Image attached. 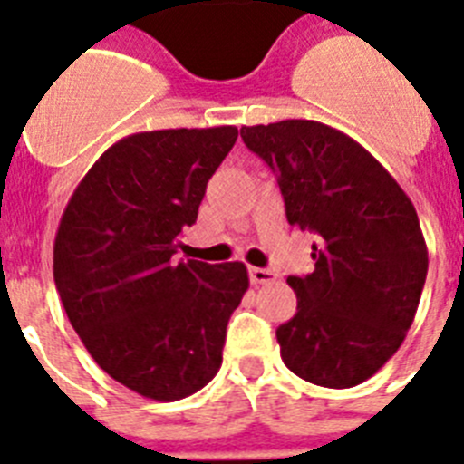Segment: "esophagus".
Here are the masks:
<instances>
[{
    "mask_svg": "<svg viewBox=\"0 0 464 464\" xmlns=\"http://www.w3.org/2000/svg\"><path fill=\"white\" fill-rule=\"evenodd\" d=\"M248 276H251V284H256V286H260V284H272L276 279L275 272L265 270V267H251Z\"/></svg>",
    "mask_w": 464,
    "mask_h": 464,
    "instance_id": "1",
    "label": "esophagus"
}]
</instances>
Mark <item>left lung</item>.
I'll list each match as a JSON object with an SVG mask.
<instances>
[{"label":"left lung","mask_w":464,"mask_h":464,"mask_svg":"<svg viewBox=\"0 0 464 464\" xmlns=\"http://www.w3.org/2000/svg\"><path fill=\"white\" fill-rule=\"evenodd\" d=\"M241 138L275 171L288 223L316 235L314 272L288 276L298 312L276 328L281 359L314 385H359L418 312L427 244L415 206L373 154L322 121L241 126Z\"/></svg>","instance_id":"1"}]
</instances>
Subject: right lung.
Here are the masks:
<instances>
[{
	"mask_svg": "<svg viewBox=\"0 0 464 464\" xmlns=\"http://www.w3.org/2000/svg\"><path fill=\"white\" fill-rule=\"evenodd\" d=\"M237 126L145 130L101 154L72 192L53 279L93 362L154 401L216 378L225 331L248 288L244 263L173 260Z\"/></svg>",
	"mask_w": 464,
	"mask_h": 464,
	"instance_id": "1",
	"label": "right lung"
}]
</instances>
